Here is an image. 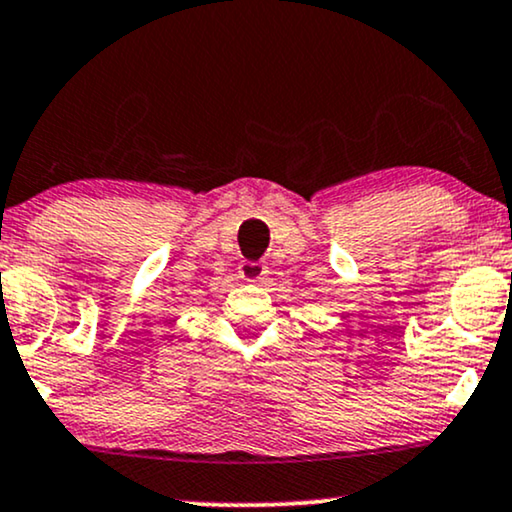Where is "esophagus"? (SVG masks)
Here are the masks:
<instances>
[{"mask_svg": "<svg viewBox=\"0 0 512 512\" xmlns=\"http://www.w3.org/2000/svg\"><path fill=\"white\" fill-rule=\"evenodd\" d=\"M238 274H240V279H243V281L260 283V281H264V276L269 274V267L264 262L245 260V262L238 264Z\"/></svg>", "mask_w": 512, "mask_h": 512, "instance_id": "obj_1", "label": "esophagus"}]
</instances>
